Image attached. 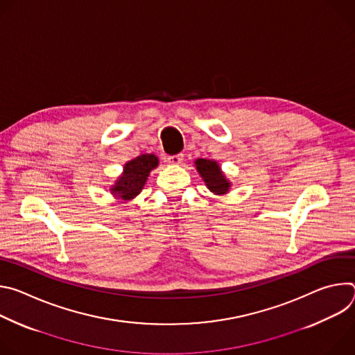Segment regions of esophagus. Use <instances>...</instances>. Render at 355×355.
Listing matches in <instances>:
<instances>
[{
    "label": "esophagus",
    "instance_id": "obj_1",
    "mask_svg": "<svg viewBox=\"0 0 355 355\" xmlns=\"http://www.w3.org/2000/svg\"><path fill=\"white\" fill-rule=\"evenodd\" d=\"M182 160H184V156H182V155H175V156L167 157V163H168L170 166H178V164L182 163Z\"/></svg>",
    "mask_w": 355,
    "mask_h": 355
}]
</instances>
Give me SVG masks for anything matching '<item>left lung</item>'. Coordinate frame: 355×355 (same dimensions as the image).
<instances>
[{
  "instance_id": "obj_1",
  "label": "left lung",
  "mask_w": 355,
  "mask_h": 355,
  "mask_svg": "<svg viewBox=\"0 0 355 355\" xmlns=\"http://www.w3.org/2000/svg\"><path fill=\"white\" fill-rule=\"evenodd\" d=\"M195 167L202 180L205 181V185L216 195H225L229 192L232 184L225 177L220 166L215 160L198 159L195 160Z\"/></svg>"
}]
</instances>
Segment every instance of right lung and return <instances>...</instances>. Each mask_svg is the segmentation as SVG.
Returning <instances> with one entry per match:
<instances>
[{
    "label": "right lung",
    "instance_id": "1",
    "mask_svg": "<svg viewBox=\"0 0 355 355\" xmlns=\"http://www.w3.org/2000/svg\"><path fill=\"white\" fill-rule=\"evenodd\" d=\"M159 166V159L155 155H141L123 166L122 175L111 188L116 199L130 200L143 189L151 170Z\"/></svg>",
    "mask_w": 355,
    "mask_h": 355
}]
</instances>
